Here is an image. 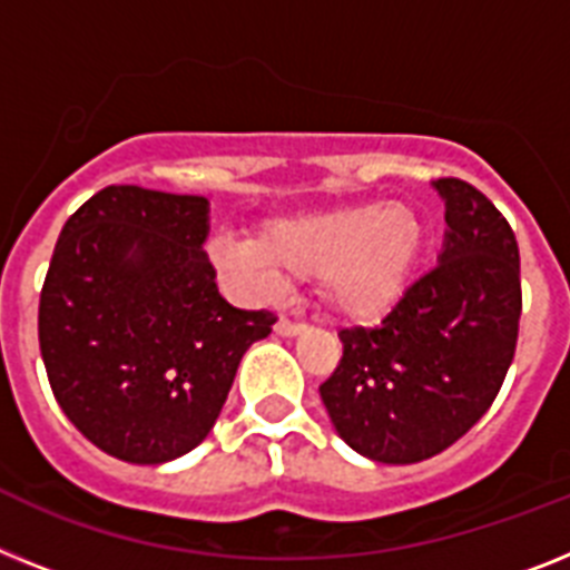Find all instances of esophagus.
<instances>
[{
    "instance_id": "esophagus-1",
    "label": "esophagus",
    "mask_w": 570,
    "mask_h": 570,
    "mask_svg": "<svg viewBox=\"0 0 570 570\" xmlns=\"http://www.w3.org/2000/svg\"><path fill=\"white\" fill-rule=\"evenodd\" d=\"M301 330H304V324L289 322V318H277V322H275V333H277V336H298Z\"/></svg>"
}]
</instances>
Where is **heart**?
<instances>
[{
	"instance_id": "obj_1",
	"label": "heart",
	"mask_w": 570,
	"mask_h": 570,
	"mask_svg": "<svg viewBox=\"0 0 570 570\" xmlns=\"http://www.w3.org/2000/svg\"><path fill=\"white\" fill-rule=\"evenodd\" d=\"M423 246V219L411 205L358 203L269 219L255 240L214 248V261L257 286L315 277V293L330 313L367 324L409 293Z\"/></svg>"
}]
</instances>
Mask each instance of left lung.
<instances>
[{"label": "left lung", "mask_w": 570, "mask_h": 570, "mask_svg": "<svg viewBox=\"0 0 570 570\" xmlns=\"http://www.w3.org/2000/svg\"><path fill=\"white\" fill-rule=\"evenodd\" d=\"M446 203L438 266L376 327L338 333L344 351L322 382L338 438L380 463L440 455L484 417L519 338V243L470 181H434Z\"/></svg>", "instance_id": "left-lung-1"}]
</instances>
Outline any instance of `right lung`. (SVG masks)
<instances>
[{
    "mask_svg": "<svg viewBox=\"0 0 570 570\" xmlns=\"http://www.w3.org/2000/svg\"><path fill=\"white\" fill-rule=\"evenodd\" d=\"M208 199L109 185L66 219L40 293L51 391L86 440L165 463L217 423L269 309L232 307L203 252Z\"/></svg>",
    "mask_w": 570,
    "mask_h": 570,
    "instance_id": "obj_1",
    "label": "right lung"
}]
</instances>
